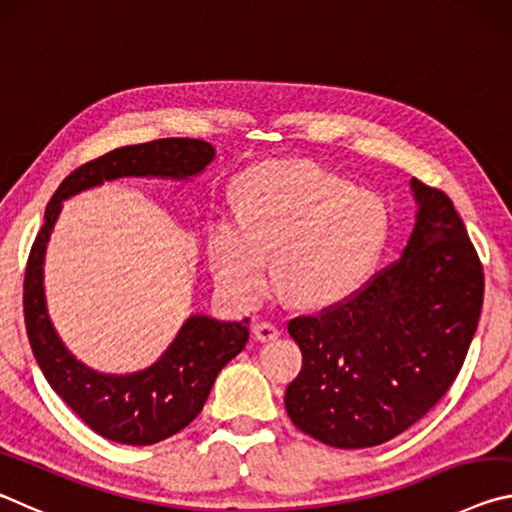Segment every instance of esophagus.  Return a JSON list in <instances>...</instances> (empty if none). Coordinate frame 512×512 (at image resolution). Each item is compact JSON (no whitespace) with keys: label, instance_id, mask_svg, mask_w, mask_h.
<instances>
[{"label":"esophagus","instance_id":"obj_1","mask_svg":"<svg viewBox=\"0 0 512 512\" xmlns=\"http://www.w3.org/2000/svg\"><path fill=\"white\" fill-rule=\"evenodd\" d=\"M254 335L261 342H270L276 340L281 335V329L274 322H256L254 324Z\"/></svg>","mask_w":512,"mask_h":512}]
</instances>
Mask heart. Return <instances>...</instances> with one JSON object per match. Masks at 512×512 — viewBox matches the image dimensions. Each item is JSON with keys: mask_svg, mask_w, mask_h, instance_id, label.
<instances>
[{"mask_svg": "<svg viewBox=\"0 0 512 512\" xmlns=\"http://www.w3.org/2000/svg\"><path fill=\"white\" fill-rule=\"evenodd\" d=\"M388 208L311 161H267L242 177L238 215H222L208 238L220 288L254 304L274 281L299 306L349 299L379 263L388 242Z\"/></svg>", "mask_w": 512, "mask_h": 512, "instance_id": "1", "label": "heart"}]
</instances>
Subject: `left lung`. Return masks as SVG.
Returning a JSON list of instances; mask_svg holds the SVG:
<instances>
[{"label": "left lung", "mask_w": 512, "mask_h": 512, "mask_svg": "<svg viewBox=\"0 0 512 512\" xmlns=\"http://www.w3.org/2000/svg\"><path fill=\"white\" fill-rule=\"evenodd\" d=\"M417 222L399 261L288 333L304 356L286 390L292 424L338 449L383 445L447 395L483 306V265L454 201L410 181Z\"/></svg>", "instance_id": "left-lung-1"}]
</instances>
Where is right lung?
Instances as JSON below:
<instances>
[{"label": "right lung", "instance_id": "right-lung-1", "mask_svg": "<svg viewBox=\"0 0 512 512\" xmlns=\"http://www.w3.org/2000/svg\"><path fill=\"white\" fill-rule=\"evenodd\" d=\"M215 149L195 138H163L113 149L65 177L49 199L45 224L29 251L24 272V324L33 356L47 383L92 431L120 445L161 442L195 420L222 367L249 340V320L220 322L192 315L165 354L136 374H99L79 363L49 322L43 290V258L63 199L120 177H195L213 161Z\"/></svg>", "mask_w": 512, "mask_h": 512}]
</instances>
